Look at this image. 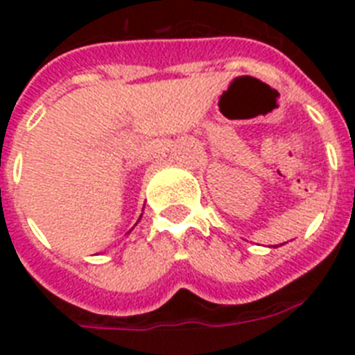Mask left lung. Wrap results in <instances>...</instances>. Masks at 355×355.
I'll return each instance as SVG.
<instances>
[{
  "label": "left lung",
  "instance_id": "obj_1",
  "mask_svg": "<svg viewBox=\"0 0 355 355\" xmlns=\"http://www.w3.org/2000/svg\"><path fill=\"white\" fill-rule=\"evenodd\" d=\"M276 247H278V245H276Z\"/></svg>",
  "mask_w": 355,
  "mask_h": 355
}]
</instances>
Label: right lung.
Wrapping results in <instances>:
<instances>
[{"mask_svg": "<svg viewBox=\"0 0 355 355\" xmlns=\"http://www.w3.org/2000/svg\"><path fill=\"white\" fill-rule=\"evenodd\" d=\"M139 219H141V217H139Z\"/></svg>", "mask_w": 355, "mask_h": 355, "instance_id": "1", "label": "right lung"}]
</instances>
